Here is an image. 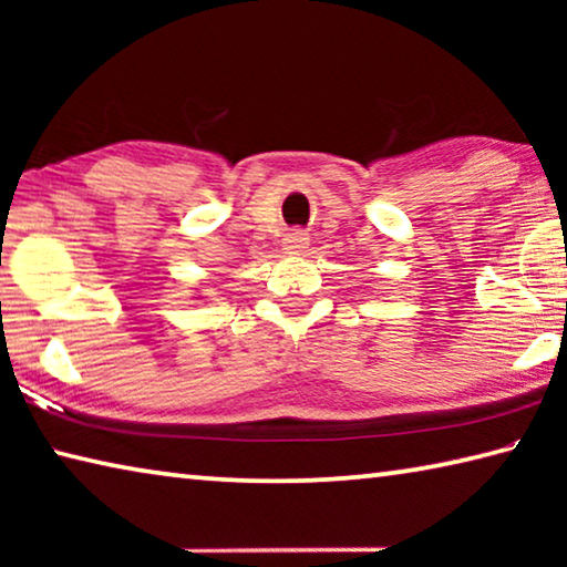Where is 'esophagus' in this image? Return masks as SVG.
<instances>
[{
	"mask_svg": "<svg viewBox=\"0 0 567 567\" xmlns=\"http://www.w3.org/2000/svg\"><path fill=\"white\" fill-rule=\"evenodd\" d=\"M307 245H310V237H307L305 229H290L282 239V247L287 252H302Z\"/></svg>",
	"mask_w": 567,
	"mask_h": 567,
	"instance_id": "esophagus-1",
	"label": "esophagus"
}]
</instances>
